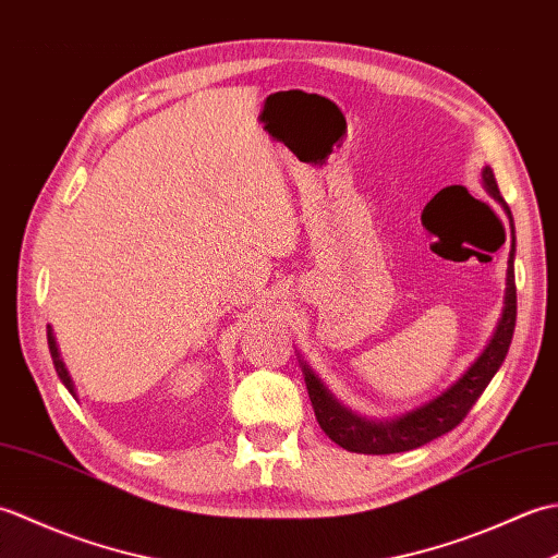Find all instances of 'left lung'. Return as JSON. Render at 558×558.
I'll return each instance as SVG.
<instances>
[{"instance_id": "obj_1", "label": "left lung", "mask_w": 558, "mask_h": 558, "mask_svg": "<svg viewBox=\"0 0 558 558\" xmlns=\"http://www.w3.org/2000/svg\"><path fill=\"white\" fill-rule=\"evenodd\" d=\"M482 180H484V186L489 189V194L499 201L504 210L511 216V210H508L499 186H496L492 168H484ZM513 254H515V234H513L511 258H508V282H506V302H504L506 306L487 350L480 354L477 362L472 364L470 369L446 390V393L432 400L429 405L402 414L400 420H393V422L362 420L350 410L340 408L338 402L328 396V390L322 386V381H318V378L304 366V381L316 412V422L326 432L330 441H336L345 450H352V453H364V456L402 453V450L420 448L424 444L434 441V438L448 434L468 417V412L480 400L484 388L489 386L494 374L499 372V366L504 364L508 348H511V340H513L515 314H518Z\"/></svg>"}]
</instances>
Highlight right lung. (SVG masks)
Instances as JSON below:
<instances>
[{
	"label": "right lung",
	"mask_w": 558,
	"mask_h": 558,
	"mask_svg": "<svg viewBox=\"0 0 558 558\" xmlns=\"http://www.w3.org/2000/svg\"><path fill=\"white\" fill-rule=\"evenodd\" d=\"M47 345H50V354H52V362H54V369H57V376L62 378V384L69 388V393H74V381H71V376L66 372L64 362L59 360V352H57V342H54V336H52V328L47 326Z\"/></svg>",
	"instance_id": "obj_1"
}]
</instances>
